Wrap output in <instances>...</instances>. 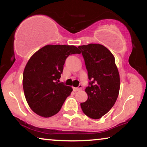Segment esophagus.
I'll list each match as a JSON object with an SVG mask.
<instances>
[{
	"label": "esophagus",
	"mask_w": 147,
	"mask_h": 147,
	"mask_svg": "<svg viewBox=\"0 0 147 147\" xmlns=\"http://www.w3.org/2000/svg\"><path fill=\"white\" fill-rule=\"evenodd\" d=\"M82 89V85H80L77 88H73V90L74 92H77V91H79V90H81Z\"/></svg>",
	"instance_id": "esophagus-1"
}]
</instances>
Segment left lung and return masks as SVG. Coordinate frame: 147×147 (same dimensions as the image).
<instances>
[{"mask_svg":"<svg viewBox=\"0 0 147 147\" xmlns=\"http://www.w3.org/2000/svg\"><path fill=\"white\" fill-rule=\"evenodd\" d=\"M88 71V98L80 104L88 117L99 119L113 107L120 90V76L112 53L100 44L79 46Z\"/></svg>","mask_w":147,"mask_h":147,"instance_id":"8db88e82","label":"left lung"}]
</instances>
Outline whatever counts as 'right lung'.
<instances>
[{
	"label": "right lung",
	"mask_w": 147,
	"mask_h": 147,
	"mask_svg": "<svg viewBox=\"0 0 147 147\" xmlns=\"http://www.w3.org/2000/svg\"><path fill=\"white\" fill-rule=\"evenodd\" d=\"M75 53H80L76 46L48 45L28 61L23 76V90L29 107L38 115H55L70 95L71 87L59 83V79L65 59Z\"/></svg>",
	"instance_id": "obj_1"
}]
</instances>
